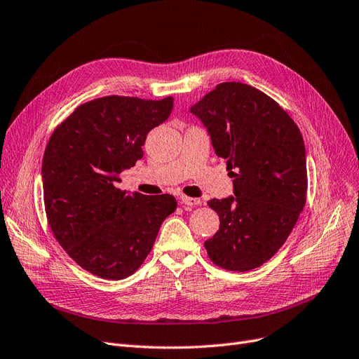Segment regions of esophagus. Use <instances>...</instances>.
Here are the masks:
<instances>
[{"instance_id": "1", "label": "esophagus", "mask_w": 359, "mask_h": 359, "mask_svg": "<svg viewBox=\"0 0 359 359\" xmlns=\"http://www.w3.org/2000/svg\"><path fill=\"white\" fill-rule=\"evenodd\" d=\"M181 203L187 208H194V206H200L201 200L200 198H194V197H187V196H181Z\"/></svg>"}]
</instances>
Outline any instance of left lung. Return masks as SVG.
I'll list each match as a JSON object with an SVG mask.
<instances>
[{"instance_id": "1", "label": "left lung", "mask_w": 359, "mask_h": 359, "mask_svg": "<svg viewBox=\"0 0 359 359\" xmlns=\"http://www.w3.org/2000/svg\"><path fill=\"white\" fill-rule=\"evenodd\" d=\"M190 112L233 178V196L209 201L220 225L204 247L226 270L259 267L285 244L305 206L301 131L271 97L238 81L217 84Z\"/></svg>"}]
</instances>
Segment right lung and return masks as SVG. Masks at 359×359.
Masks as SVG:
<instances>
[{"instance_id": "obj_1", "label": "right lung", "mask_w": 359, "mask_h": 359, "mask_svg": "<svg viewBox=\"0 0 359 359\" xmlns=\"http://www.w3.org/2000/svg\"><path fill=\"white\" fill-rule=\"evenodd\" d=\"M174 97L105 96L80 105L50 135L42 185L49 226L65 252L102 279L119 280L149 255L170 194L116 189L119 174L143 158L147 133L169 118Z\"/></svg>"}]
</instances>
